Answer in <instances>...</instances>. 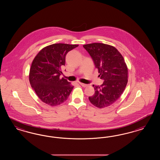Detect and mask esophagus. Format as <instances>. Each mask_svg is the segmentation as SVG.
I'll use <instances>...</instances> for the list:
<instances>
[{
    "instance_id": "esophagus-1",
    "label": "esophagus",
    "mask_w": 160,
    "mask_h": 160,
    "mask_svg": "<svg viewBox=\"0 0 160 160\" xmlns=\"http://www.w3.org/2000/svg\"><path fill=\"white\" fill-rule=\"evenodd\" d=\"M79 84L82 87H86L87 86V84H84V83H82V82H79Z\"/></svg>"
}]
</instances>
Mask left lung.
Returning <instances> with one entry per match:
<instances>
[{"mask_svg":"<svg viewBox=\"0 0 160 160\" xmlns=\"http://www.w3.org/2000/svg\"><path fill=\"white\" fill-rule=\"evenodd\" d=\"M104 80L101 86H92L95 92L88 97L99 108L110 106L121 96L128 82V68L121 53L114 47L100 43L83 45Z\"/></svg>","mask_w":160,"mask_h":160,"instance_id":"1","label":"left lung"}]
</instances>
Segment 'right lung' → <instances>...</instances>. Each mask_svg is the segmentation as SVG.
<instances>
[{
    "mask_svg": "<svg viewBox=\"0 0 160 160\" xmlns=\"http://www.w3.org/2000/svg\"><path fill=\"white\" fill-rule=\"evenodd\" d=\"M78 46L53 44L42 48L34 58L30 69L29 81L37 96L45 104L59 105L68 99L72 91L74 86L60 76L66 54Z\"/></svg>",
    "mask_w": 160,
    "mask_h": 160,
    "instance_id": "1",
    "label": "right lung"
}]
</instances>
